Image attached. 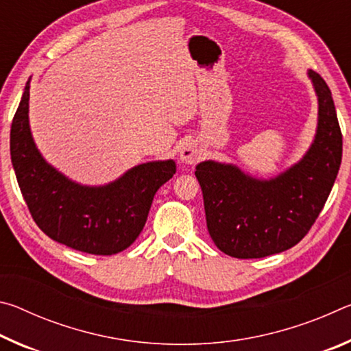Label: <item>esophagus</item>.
<instances>
[{
  "label": "esophagus",
  "mask_w": 351,
  "mask_h": 351,
  "mask_svg": "<svg viewBox=\"0 0 351 351\" xmlns=\"http://www.w3.org/2000/svg\"><path fill=\"white\" fill-rule=\"evenodd\" d=\"M201 156H203V152H201V147L197 144V142H187L180 152V159L186 164L198 162Z\"/></svg>",
  "instance_id": "obj_1"
}]
</instances>
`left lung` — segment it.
Wrapping results in <instances>:
<instances>
[{"label":"left lung","mask_w":351,"mask_h":351,"mask_svg":"<svg viewBox=\"0 0 351 351\" xmlns=\"http://www.w3.org/2000/svg\"><path fill=\"white\" fill-rule=\"evenodd\" d=\"M319 100L317 132L304 158L271 180L232 164L197 165L207 230L219 251L261 258L295 246L311 229L331 192L342 159V133L325 80L308 71Z\"/></svg>","instance_id":"left-lung-1"}]
</instances>
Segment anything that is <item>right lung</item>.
Returning a JSON list of instances; mask_svg holds the SVG:
<instances>
[{"label": "right lung", "instance_id": "1", "mask_svg": "<svg viewBox=\"0 0 351 351\" xmlns=\"http://www.w3.org/2000/svg\"><path fill=\"white\" fill-rule=\"evenodd\" d=\"M29 82L10 127V158L27 209L62 245L94 255L127 249L144 229L154 193L175 175V161L136 165L114 182L88 187L47 164L29 128Z\"/></svg>", "mask_w": 351, "mask_h": 351}]
</instances>
